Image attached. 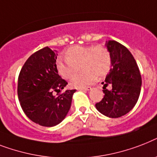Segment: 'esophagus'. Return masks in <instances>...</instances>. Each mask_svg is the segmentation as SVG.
Masks as SVG:
<instances>
[{
    "label": "esophagus",
    "instance_id": "obj_1",
    "mask_svg": "<svg viewBox=\"0 0 157 157\" xmlns=\"http://www.w3.org/2000/svg\"><path fill=\"white\" fill-rule=\"evenodd\" d=\"M91 89V86H85V87H80V88H78V90H81V91H89Z\"/></svg>",
    "mask_w": 157,
    "mask_h": 157
}]
</instances>
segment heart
Wrapping results in <instances>:
<instances>
[{
    "instance_id": "heart-1",
    "label": "heart",
    "mask_w": 157,
    "mask_h": 157,
    "mask_svg": "<svg viewBox=\"0 0 157 157\" xmlns=\"http://www.w3.org/2000/svg\"><path fill=\"white\" fill-rule=\"evenodd\" d=\"M66 61L58 59L56 63L57 72L65 79H71L78 64L82 72L71 79L75 87H83L102 78L111 69V55L103 45H75L65 52Z\"/></svg>"
}]
</instances>
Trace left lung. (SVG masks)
I'll list each match as a JSON object with an SVG mask.
<instances>
[{
    "label": "left lung",
    "mask_w": 157,
    "mask_h": 157,
    "mask_svg": "<svg viewBox=\"0 0 157 157\" xmlns=\"http://www.w3.org/2000/svg\"><path fill=\"white\" fill-rule=\"evenodd\" d=\"M106 46L111 55L112 68L102 82L105 96L96 108L105 116L117 118L130 112L137 103L142 78L135 58L124 45L109 40ZM109 85L110 90L106 88Z\"/></svg>",
    "instance_id": "obj_1"
}]
</instances>
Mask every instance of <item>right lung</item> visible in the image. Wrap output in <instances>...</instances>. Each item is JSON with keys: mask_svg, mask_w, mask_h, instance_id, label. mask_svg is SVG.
<instances>
[{"mask_svg": "<svg viewBox=\"0 0 157 157\" xmlns=\"http://www.w3.org/2000/svg\"><path fill=\"white\" fill-rule=\"evenodd\" d=\"M57 55L48 47L34 52L22 67L17 79V96L24 113L35 123L48 127L63 121L76 91L61 92L67 82L58 75Z\"/></svg>", "mask_w": 157, "mask_h": 157, "instance_id": "add662e5", "label": "right lung"}]
</instances>
